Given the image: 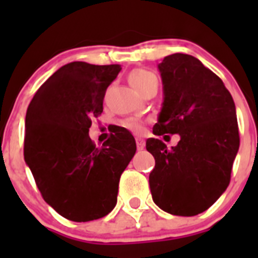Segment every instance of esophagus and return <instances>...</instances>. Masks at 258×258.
Listing matches in <instances>:
<instances>
[{"instance_id":"obj_1","label":"esophagus","mask_w":258,"mask_h":258,"mask_svg":"<svg viewBox=\"0 0 258 258\" xmlns=\"http://www.w3.org/2000/svg\"><path fill=\"white\" fill-rule=\"evenodd\" d=\"M136 142H137V149H138V150H143V149H145V141H143L142 138H140V137H137Z\"/></svg>"}]
</instances>
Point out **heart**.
Returning <instances> with one entry per match:
<instances>
[{
  "label": "heart",
  "mask_w": 258,
  "mask_h": 258,
  "mask_svg": "<svg viewBox=\"0 0 258 258\" xmlns=\"http://www.w3.org/2000/svg\"><path fill=\"white\" fill-rule=\"evenodd\" d=\"M129 83L141 94L151 84L156 83V77L150 71L138 68V70H134L131 72V75H129ZM125 126L127 129H131L132 132H136V133H141L143 131L142 124L140 121H137V120H129V121L125 122Z\"/></svg>",
  "instance_id": "1"
}]
</instances>
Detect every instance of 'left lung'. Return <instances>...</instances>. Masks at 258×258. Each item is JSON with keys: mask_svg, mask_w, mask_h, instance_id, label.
<instances>
[{"mask_svg": "<svg viewBox=\"0 0 258 258\" xmlns=\"http://www.w3.org/2000/svg\"><path fill=\"white\" fill-rule=\"evenodd\" d=\"M157 68L164 101L152 133L178 134L181 140L170 150L157 138L146 141L155 157L152 200L174 216H197L230 183L239 150L235 103L222 80L195 56L172 54Z\"/></svg>", "mask_w": 258, "mask_h": 258, "instance_id": "obj_1", "label": "left lung"}]
</instances>
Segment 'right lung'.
Listing matches in <instances>:
<instances>
[{
    "mask_svg": "<svg viewBox=\"0 0 258 258\" xmlns=\"http://www.w3.org/2000/svg\"><path fill=\"white\" fill-rule=\"evenodd\" d=\"M120 71L118 64L68 63L40 86L27 109L24 160L45 202L75 222L98 220L115 208L121 173L136 154V140L125 127H113L102 147L89 137Z\"/></svg>",
    "mask_w": 258,
    "mask_h": 258,
    "instance_id": "1",
    "label": "right lung"
}]
</instances>
